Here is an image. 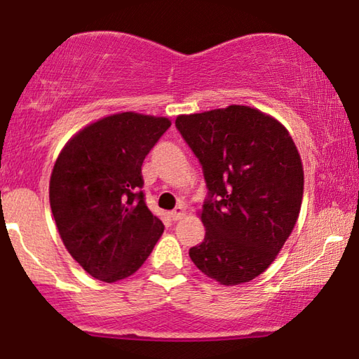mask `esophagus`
I'll use <instances>...</instances> for the list:
<instances>
[{
    "label": "esophagus",
    "instance_id": "obj_1",
    "mask_svg": "<svg viewBox=\"0 0 359 359\" xmlns=\"http://www.w3.org/2000/svg\"><path fill=\"white\" fill-rule=\"evenodd\" d=\"M184 215H185V208H184V206H182V205H179L177 208L170 211V213H169V218L172 219V221H179Z\"/></svg>",
    "mask_w": 359,
    "mask_h": 359
}]
</instances>
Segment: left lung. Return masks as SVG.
Here are the masks:
<instances>
[{"mask_svg": "<svg viewBox=\"0 0 359 359\" xmlns=\"http://www.w3.org/2000/svg\"><path fill=\"white\" fill-rule=\"evenodd\" d=\"M175 127L208 189L205 239L189 250L191 262L226 286L257 278L299 216L304 172L294 141L278 120L245 105L179 115Z\"/></svg>", "mask_w": 359, "mask_h": 359, "instance_id": "obj_1", "label": "left lung"}]
</instances>
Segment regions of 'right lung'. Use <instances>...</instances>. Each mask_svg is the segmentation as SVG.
I'll return each instance as SVG.
<instances>
[{
  "mask_svg": "<svg viewBox=\"0 0 359 359\" xmlns=\"http://www.w3.org/2000/svg\"><path fill=\"white\" fill-rule=\"evenodd\" d=\"M170 120L135 112L90 123L60 153L50 206L65 247L90 276L114 283L133 275L164 226L144 201L141 165Z\"/></svg>",
  "mask_w": 359,
  "mask_h": 359,
  "instance_id": "1",
  "label": "right lung"
}]
</instances>
